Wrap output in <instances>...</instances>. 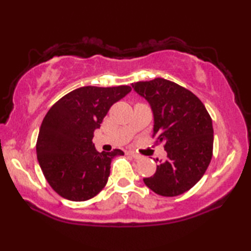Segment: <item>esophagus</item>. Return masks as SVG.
I'll use <instances>...</instances> for the list:
<instances>
[{"mask_svg": "<svg viewBox=\"0 0 251 251\" xmlns=\"http://www.w3.org/2000/svg\"><path fill=\"white\" fill-rule=\"evenodd\" d=\"M127 155L131 156V157H133L134 159H141V158H142V156H141V155L136 154V152H134V151H128V152H127Z\"/></svg>", "mask_w": 251, "mask_h": 251, "instance_id": "1", "label": "esophagus"}]
</instances>
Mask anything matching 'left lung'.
Segmentation results:
<instances>
[{
	"mask_svg": "<svg viewBox=\"0 0 251 251\" xmlns=\"http://www.w3.org/2000/svg\"><path fill=\"white\" fill-rule=\"evenodd\" d=\"M131 86L150 104L152 136L165 144L167 152L166 160H159L156 173L144 182L160 196L184 194L201 180L211 160L214 129L209 114L197 96L171 80L155 78Z\"/></svg>",
	"mask_w": 251,
	"mask_h": 251,
	"instance_id": "1",
	"label": "left lung"
}]
</instances>
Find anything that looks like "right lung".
Returning <instances> with one entry per match:
<instances>
[{"label":"right lung","mask_w":251,"mask_h":251,"mask_svg":"<svg viewBox=\"0 0 251 251\" xmlns=\"http://www.w3.org/2000/svg\"><path fill=\"white\" fill-rule=\"evenodd\" d=\"M131 91L129 86H84L56 101L44 117L36 143L37 160L50 186L59 196L84 201L104 188L115 156L121 150L97 151L95 129L114 103Z\"/></svg>","instance_id":"add662e5"}]
</instances>
